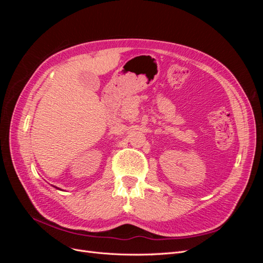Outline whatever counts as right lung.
<instances>
[{"instance_id": "1", "label": "right lung", "mask_w": 263, "mask_h": 263, "mask_svg": "<svg viewBox=\"0 0 263 263\" xmlns=\"http://www.w3.org/2000/svg\"><path fill=\"white\" fill-rule=\"evenodd\" d=\"M54 187H55V186H54ZM55 189H58V187H55Z\"/></svg>"}]
</instances>
